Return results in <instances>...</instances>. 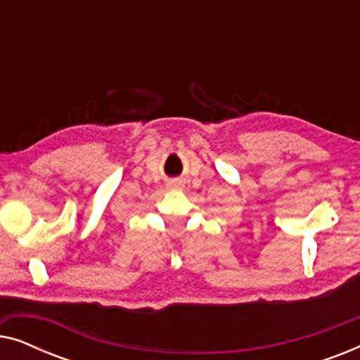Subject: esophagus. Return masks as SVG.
I'll return each mask as SVG.
<instances>
[{
	"mask_svg": "<svg viewBox=\"0 0 360 360\" xmlns=\"http://www.w3.org/2000/svg\"><path fill=\"white\" fill-rule=\"evenodd\" d=\"M172 186H174V188H180V181H174Z\"/></svg>",
	"mask_w": 360,
	"mask_h": 360,
	"instance_id": "obj_1",
	"label": "esophagus"
}]
</instances>
